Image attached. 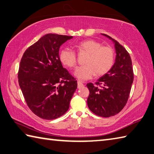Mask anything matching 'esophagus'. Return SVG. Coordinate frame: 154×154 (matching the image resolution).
I'll use <instances>...</instances> for the list:
<instances>
[{
  "label": "esophagus",
  "mask_w": 154,
  "mask_h": 154,
  "mask_svg": "<svg viewBox=\"0 0 154 154\" xmlns=\"http://www.w3.org/2000/svg\"><path fill=\"white\" fill-rule=\"evenodd\" d=\"M83 86V83L81 82V81H77V88H81Z\"/></svg>",
  "instance_id": "obj_1"
}]
</instances>
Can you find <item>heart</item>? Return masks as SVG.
<instances>
[{
    "mask_svg": "<svg viewBox=\"0 0 154 154\" xmlns=\"http://www.w3.org/2000/svg\"><path fill=\"white\" fill-rule=\"evenodd\" d=\"M79 54H87L84 59L85 65L75 70V77L81 80L91 79L96 73L102 76L110 71L114 62V51L110 46H102L96 40H87L75 45ZM59 58L64 65L74 68L77 62V54L73 50L64 48L60 51Z\"/></svg>",
    "mask_w": 154,
    "mask_h": 154,
    "instance_id": "b5f03b06",
    "label": "heart"
}]
</instances>
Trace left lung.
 <instances>
[{"mask_svg": "<svg viewBox=\"0 0 154 154\" xmlns=\"http://www.w3.org/2000/svg\"><path fill=\"white\" fill-rule=\"evenodd\" d=\"M103 35L115 44L116 60L110 71L95 84H87L89 91L88 106L95 114L107 118L119 113L127 104L134 74L132 61L127 50L110 36Z\"/></svg>", "mask_w": 154, "mask_h": 154, "instance_id": "1", "label": "left lung"}]
</instances>
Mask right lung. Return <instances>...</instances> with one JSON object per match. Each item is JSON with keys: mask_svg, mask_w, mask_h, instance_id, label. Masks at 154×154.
Here are the masks:
<instances>
[{"mask_svg": "<svg viewBox=\"0 0 154 154\" xmlns=\"http://www.w3.org/2000/svg\"><path fill=\"white\" fill-rule=\"evenodd\" d=\"M72 36L48 33L22 57L18 82L25 100L35 115L53 120L65 114L77 88L76 79L63 67L60 46Z\"/></svg>", "mask_w": 154, "mask_h": 154, "instance_id": "1", "label": "right lung"}]
</instances>
